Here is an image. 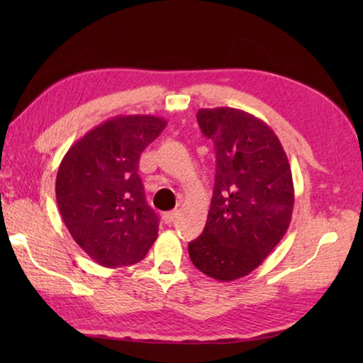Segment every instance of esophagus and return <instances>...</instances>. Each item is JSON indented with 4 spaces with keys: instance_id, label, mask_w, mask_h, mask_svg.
I'll use <instances>...</instances> for the list:
<instances>
[{
    "instance_id": "esophagus-1",
    "label": "esophagus",
    "mask_w": 363,
    "mask_h": 363,
    "mask_svg": "<svg viewBox=\"0 0 363 363\" xmlns=\"http://www.w3.org/2000/svg\"><path fill=\"white\" fill-rule=\"evenodd\" d=\"M177 214H179V211H177V210L163 213V220H164V224H171V223H173V220L177 218Z\"/></svg>"
}]
</instances>
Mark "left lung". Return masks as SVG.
I'll use <instances>...</instances> for the list:
<instances>
[{
  "label": "left lung",
  "instance_id": "obj_1",
  "mask_svg": "<svg viewBox=\"0 0 363 363\" xmlns=\"http://www.w3.org/2000/svg\"><path fill=\"white\" fill-rule=\"evenodd\" d=\"M200 130L214 143L216 176L203 233L189 243L194 266L220 281L259 266L290 225L291 168L267 123L232 107L200 108Z\"/></svg>",
  "mask_w": 363,
  "mask_h": 363
}]
</instances>
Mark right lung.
<instances>
[{
  "instance_id": "obj_1",
  "label": "right lung",
  "mask_w": 363,
  "mask_h": 363,
  "mask_svg": "<svg viewBox=\"0 0 363 363\" xmlns=\"http://www.w3.org/2000/svg\"><path fill=\"white\" fill-rule=\"evenodd\" d=\"M153 115H116L73 144L60 162L56 199L73 240L104 267L144 259L158 235L139 177L140 153L167 128Z\"/></svg>"
}]
</instances>
